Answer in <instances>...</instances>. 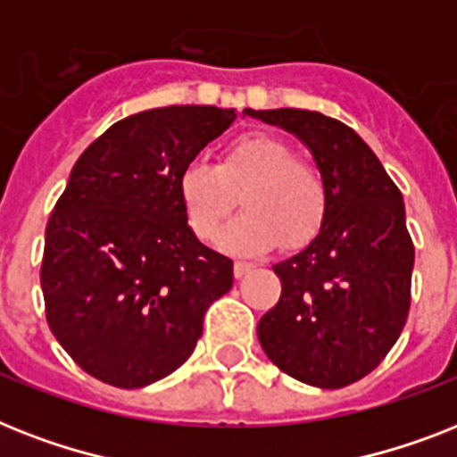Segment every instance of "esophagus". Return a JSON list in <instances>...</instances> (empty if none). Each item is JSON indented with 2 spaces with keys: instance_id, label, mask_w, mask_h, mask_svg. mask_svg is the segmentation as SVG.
<instances>
[{
  "instance_id": "esophagus-1",
  "label": "esophagus",
  "mask_w": 457,
  "mask_h": 457,
  "mask_svg": "<svg viewBox=\"0 0 457 457\" xmlns=\"http://www.w3.org/2000/svg\"><path fill=\"white\" fill-rule=\"evenodd\" d=\"M252 269H254V264H250V262H236L233 264V273H236V278H243L245 273H250Z\"/></svg>"
}]
</instances>
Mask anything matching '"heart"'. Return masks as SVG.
<instances>
[{
  "label": "heart",
  "instance_id": "1",
  "mask_svg": "<svg viewBox=\"0 0 457 457\" xmlns=\"http://www.w3.org/2000/svg\"><path fill=\"white\" fill-rule=\"evenodd\" d=\"M243 214L226 226L219 245L240 254L271 250L280 240L304 245L323 226L328 186L320 170L299 158L283 138L252 131L221 148L217 165L193 160L179 174V200L200 240H212L236 205Z\"/></svg>",
  "mask_w": 457,
  "mask_h": 457
}]
</instances>
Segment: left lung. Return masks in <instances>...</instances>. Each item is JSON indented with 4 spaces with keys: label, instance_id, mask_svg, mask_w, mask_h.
I'll use <instances>...</instances> for the list:
<instances>
[{
    "label": "left lung",
    "instance_id": "8db88e82",
    "mask_svg": "<svg viewBox=\"0 0 457 457\" xmlns=\"http://www.w3.org/2000/svg\"><path fill=\"white\" fill-rule=\"evenodd\" d=\"M247 115L304 141L328 186L319 236L273 266L283 290L259 320L262 349L299 382L352 385L382 363L411 309L415 247L401 191L366 141L339 120L299 108Z\"/></svg>",
    "mask_w": 457,
    "mask_h": 457
}]
</instances>
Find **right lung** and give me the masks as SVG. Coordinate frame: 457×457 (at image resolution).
Masks as SVG:
<instances>
[{
	"mask_svg": "<svg viewBox=\"0 0 457 457\" xmlns=\"http://www.w3.org/2000/svg\"><path fill=\"white\" fill-rule=\"evenodd\" d=\"M233 120L217 105L137 112L72 167L46 221L39 283L54 337L91 378L120 389L167 378L231 290L233 262L191 231L179 174Z\"/></svg>",
	"mask_w": 457,
	"mask_h": 457,
	"instance_id": "add662e5",
	"label": "right lung"
}]
</instances>
